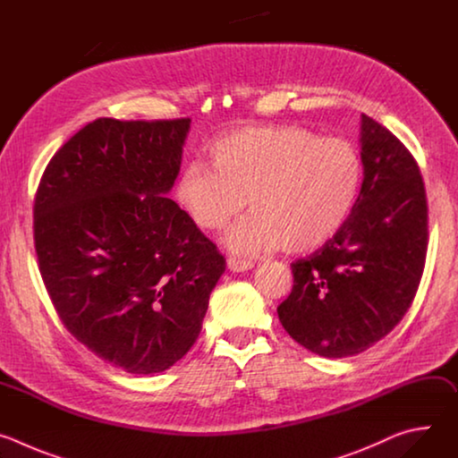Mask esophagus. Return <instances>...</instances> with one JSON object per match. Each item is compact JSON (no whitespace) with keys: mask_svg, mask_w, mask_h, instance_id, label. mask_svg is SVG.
<instances>
[{"mask_svg":"<svg viewBox=\"0 0 458 458\" xmlns=\"http://www.w3.org/2000/svg\"><path fill=\"white\" fill-rule=\"evenodd\" d=\"M226 267L230 272H248L253 268V263L251 260H241V259H235V257H230L226 260Z\"/></svg>","mask_w":458,"mask_h":458,"instance_id":"1","label":"esophagus"}]
</instances>
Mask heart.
<instances>
[{
    "label": "heart",
    "instance_id": "b5f03b06",
    "mask_svg": "<svg viewBox=\"0 0 458 458\" xmlns=\"http://www.w3.org/2000/svg\"><path fill=\"white\" fill-rule=\"evenodd\" d=\"M210 165L188 163L175 201L203 230H221L246 207L226 244L241 255L286 246L311 251L348 223L362 188V157L343 138H318L297 124L248 126L217 138Z\"/></svg>",
    "mask_w": 458,
    "mask_h": 458
}]
</instances>
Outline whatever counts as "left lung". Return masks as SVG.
Returning <instances> with one entry per match:
<instances>
[{
    "instance_id": "left-lung-1",
    "label": "left lung",
    "mask_w": 458,
    "mask_h": 458,
    "mask_svg": "<svg viewBox=\"0 0 458 458\" xmlns=\"http://www.w3.org/2000/svg\"><path fill=\"white\" fill-rule=\"evenodd\" d=\"M360 157L364 179L348 223L295 260L292 293L277 308L290 337L328 359L357 355L395 328L426 260V190L413 156L362 114Z\"/></svg>"
}]
</instances>
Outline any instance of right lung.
<instances>
[{
  "instance_id": "1",
  "label": "right lung",
  "mask_w": 458,
  "mask_h": 458,
  "mask_svg": "<svg viewBox=\"0 0 458 458\" xmlns=\"http://www.w3.org/2000/svg\"><path fill=\"white\" fill-rule=\"evenodd\" d=\"M188 130V117L96 119L55 152L36 193V253L59 318L128 373H159L186 355L226 268L166 198Z\"/></svg>"
}]
</instances>
